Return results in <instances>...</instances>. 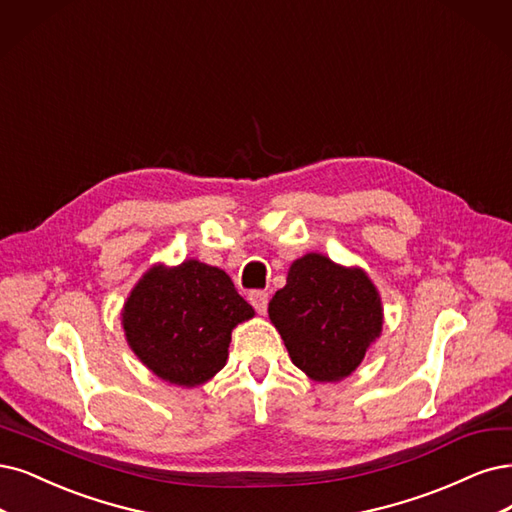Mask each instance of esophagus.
<instances>
[{"mask_svg": "<svg viewBox=\"0 0 512 512\" xmlns=\"http://www.w3.org/2000/svg\"><path fill=\"white\" fill-rule=\"evenodd\" d=\"M249 301L253 304V308L259 312V314H266L268 310V293L266 291H253L249 295Z\"/></svg>", "mask_w": 512, "mask_h": 512, "instance_id": "34e87169", "label": "esophagus"}]
</instances>
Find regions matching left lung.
Instances as JSON below:
<instances>
[{
    "instance_id": "obj_1",
    "label": "left lung",
    "mask_w": 512,
    "mask_h": 512,
    "mask_svg": "<svg viewBox=\"0 0 512 512\" xmlns=\"http://www.w3.org/2000/svg\"><path fill=\"white\" fill-rule=\"evenodd\" d=\"M268 314L293 365L320 384L354 373L384 327L382 297L367 272L323 253L291 263Z\"/></svg>"
}]
</instances>
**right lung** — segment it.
<instances>
[{"label":"right lung","mask_w":512,"mask_h":512,"mask_svg":"<svg viewBox=\"0 0 512 512\" xmlns=\"http://www.w3.org/2000/svg\"><path fill=\"white\" fill-rule=\"evenodd\" d=\"M253 316L223 270L185 259L156 263L139 278L124 301L122 329L151 373L196 388L225 367L234 327Z\"/></svg>","instance_id":"obj_1"}]
</instances>
